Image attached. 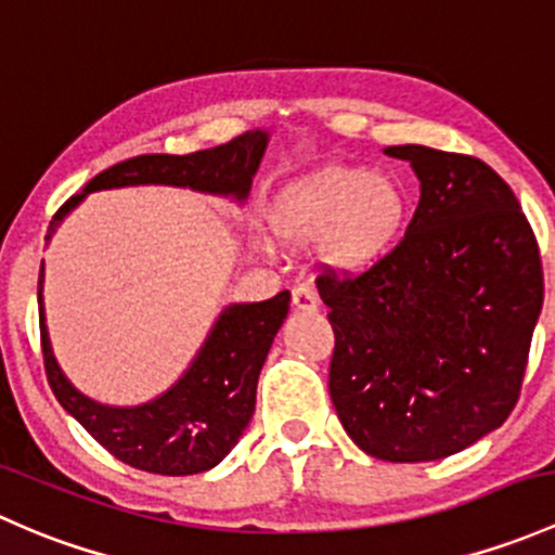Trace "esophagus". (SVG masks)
I'll use <instances>...</instances> for the list:
<instances>
[{
    "instance_id": "34e87169",
    "label": "esophagus",
    "mask_w": 555,
    "mask_h": 555,
    "mask_svg": "<svg viewBox=\"0 0 555 555\" xmlns=\"http://www.w3.org/2000/svg\"><path fill=\"white\" fill-rule=\"evenodd\" d=\"M291 301H294L296 310H315V307H318L315 291H312L310 285H305V283L294 285V291H291Z\"/></svg>"
}]
</instances>
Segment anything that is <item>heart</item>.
Returning <instances> with one entry per match:
<instances>
[{
  "label": "heart",
  "instance_id": "obj_1",
  "mask_svg": "<svg viewBox=\"0 0 555 555\" xmlns=\"http://www.w3.org/2000/svg\"><path fill=\"white\" fill-rule=\"evenodd\" d=\"M403 197L396 184L361 168H325L299 181L278 205V232L288 240H325L341 267L385 254L401 230Z\"/></svg>",
  "mask_w": 555,
  "mask_h": 555
}]
</instances>
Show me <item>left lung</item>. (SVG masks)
<instances>
[{"mask_svg":"<svg viewBox=\"0 0 555 555\" xmlns=\"http://www.w3.org/2000/svg\"><path fill=\"white\" fill-rule=\"evenodd\" d=\"M420 179L405 235L361 272L325 267L328 392L385 462L456 454L516 409L542 310L537 237L511 186L470 154L385 150Z\"/></svg>","mask_w":555,"mask_h":555,"instance_id":"obj_1","label":"left lung"}]
</instances>
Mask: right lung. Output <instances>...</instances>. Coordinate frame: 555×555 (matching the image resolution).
Returning <instances> with one entry per match:
<instances>
[{"label": "right lung", "instance_id": "add662e5", "mask_svg": "<svg viewBox=\"0 0 555 555\" xmlns=\"http://www.w3.org/2000/svg\"><path fill=\"white\" fill-rule=\"evenodd\" d=\"M267 150V133L248 130L230 144L192 154H139L90 179L55 210L50 230L90 192L133 184L190 186L197 192L248 197L250 179ZM39 336L44 374L68 414L119 462L157 476H192L219 465L254 416L256 382L278 328L288 315V291L256 305H232L216 320L186 374L165 396L144 405L90 401L66 379L50 350L39 272Z\"/></svg>", "mask_w": 555, "mask_h": 555}]
</instances>
